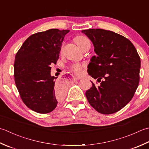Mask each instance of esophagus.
I'll list each match as a JSON object with an SVG mask.
<instances>
[{
	"label": "esophagus",
	"mask_w": 149,
	"mask_h": 149,
	"mask_svg": "<svg viewBox=\"0 0 149 149\" xmlns=\"http://www.w3.org/2000/svg\"><path fill=\"white\" fill-rule=\"evenodd\" d=\"M73 79L74 80H80V78H78V77H73Z\"/></svg>",
	"instance_id": "34e87169"
}]
</instances>
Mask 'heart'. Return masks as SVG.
<instances>
[{
  "label": "heart",
  "mask_w": 149,
  "mask_h": 149,
  "mask_svg": "<svg viewBox=\"0 0 149 149\" xmlns=\"http://www.w3.org/2000/svg\"><path fill=\"white\" fill-rule=\"evenodd\" d=\"M74 41L78 46L80 47V49H81V48L84 47L85 45H86L87 44H90L89 40H88L86 37H85L84 36H76L74 38ZM84 68V64H81V63H73V64H72L70 67L71 71L74 72L75 73H77L78 74H80L81 72H82Z\"/></svg>",
  "instance_id": "b5f03b06"
}]
</instances>
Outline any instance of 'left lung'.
<instances>
[{
  "label": "left lung",
  "instance_id": "left-lung-1",
  "mask_svg": "<svg viewBox=\"0 0 149 149\" xmlns=\"http://www.w3.org/2000/svg\"><path fill=\"white\" fill-rule=\"evenodd\" d=\"M92 41L97 56L87 67L89 75L100 82L86 93L90 105L98 113L119 111L132 100L139 81L140 57L129 39L102 29L83 30Z\"/></svg>",
  "mask_w": 149,
  "mask_h": 149
}]
</instances>
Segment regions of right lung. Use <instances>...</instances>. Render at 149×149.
<instances>
[{
	"instance_id": "obj_1",
	"label": "right lung",
	"mask_w": 149,
	"mask_h": 149,
	"mask_svg": "<svg viewBox=\"0 0 149 149\" xmlns=\"http://www.w3.org/2000/svg\"><path fill=\"white\" fill-rule=\"evenodd\" d=\"M69 30L51 29L31 35L16 54L15 84L25 105L46 114L56 108L65 95V86L51 77V64L59 58L62 43Z\"/></svg>"
}]
</instances>
